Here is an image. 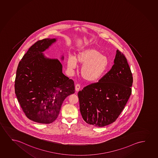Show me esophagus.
Instances as JSON below:
<instances>
[{
  "mask_svg": "<svg viewBox=\"0 0 158 158\" xmlns=\"http://www.w3.org/2000/svg\"><path fill=\"white\" fill-rule=\"evenodd\" d=\"M75 91H79L80 89V85L79 84H76L75 86Z\"/></svg>",
  "mask_w": 158,
  "mask_h": 158,
  "instance_id": "obj_1",
  "label": "esophagus"
}]
</instances>
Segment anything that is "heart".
Returning a JSON list of instances; mask_svg holds the SVG:
<instances>
[{"mask_svg":"<svg viewBox=\"0 0 158 158\" xmlns=\"http://www.w3.org/2000/svg\"><path fill=\"white\" fill-rule=\"evenodd\" d=\"M77 63L83 65L80 73L84 80L92 82L100 79L106 70L109 62L108 58L101 55L95 49H88L79 51L76 57L70 55L67 58V67L73 71Z\"/></svg>","mask_w":158,"mask_h":158,"instance_id":"1","label":"heart"}]
</instances>
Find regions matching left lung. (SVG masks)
Here are the masks:
<instances>
[{"label":"left lung","mask_w":158,"mask_h":158,"mask_svg":"<svg viewBox=\"0 0 158 158\" xmlns=\"http://www.w3.org/2000/svg\"><path fill=\"white\" fill-rule=\"evenodd\" d=\"M114 65L98 82L78 92L80 113L86 123L103 127L115 122L131 94L132 74L124 54L117 50Z\"/></svg>","instance_id":"8db88e82"}]
</instances>
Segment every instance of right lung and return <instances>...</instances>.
I'll list each match as a JSON object with an SVG mask.
<instances>
[{
	"label": "right lung",
	"mask_w": 158,
	"mask_h": 158,
	"mask_svg": "<svg viewBox=\"0 0 158 158\" xmlns=\"http://www.w3.org/2000/svg\"><path fill=\"white\" fill-rule=\"evenodd\" d=\"M56 41L47 38L36 41L23 56L16 70L17 100L26 116L41 124L54 122L63 101L75 92L74 81L63 74L60 61L43 53Z\"/></svg>",
	"instance_id": "add662e5"
}]
</instances>
